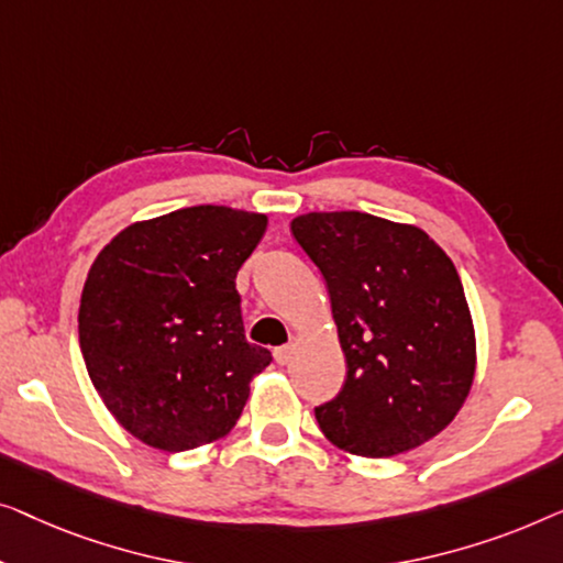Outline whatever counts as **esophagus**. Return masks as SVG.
Masks as SVG:
<instances>
[{
    "instance_id": "1",
    "label": "esophagus",
    "mask_w": 563,
    "mask_h": 563,
    "mask_svg": "<svg viewBox=\"0 0 563 563\" xmlns=\"http://www.w3.org/2000/svg\"><path fill=\"white\" fill-rule=\"evenodd\" d=\"M292 360V344H283L275 350V362L278 364H288Z\"/></svg>"
}]
</instances>
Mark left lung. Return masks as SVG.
Wrapping results in <instances>:
<instances>
[{"mask_svg":"<svg viewBox=\"0 0 563 563\" xmlns=\"http://www.w3.org/2000/svg\"><path fill=\"white\" fill-rule=\"evenodd\" d=\"M290 232L327 280L346 357L316 408L331 443L395 456L454 421L474 379V327L454 263L418 227L362 211L303 213Z\"/></svg>","mask_w":563,"mask_h":563,"instance_id":"left-lung-1","label":"left lung"}]
</instances>
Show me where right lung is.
Returning a JSON list of instances; mask_svg holds the SVG:
<instances>
[{
    "label": "right lung",
    "mask_w": 563,
    "mask_h": 563,
    "mask_svg": "<svg viewBox=\"0 0 563 563\" xmlns=\"http://www.w3.org/2000/svg\"><path fill=\"white\" fill-rule=\"evenodd\" d=\"M265 213L188 206L140 221L93 260L78 342L104 406L163 451L234 429L271 350L244 339L236 273L263 240Z\"/></svg>",
    "instance_id": "right-lung-1"
}]
</instances>
